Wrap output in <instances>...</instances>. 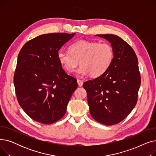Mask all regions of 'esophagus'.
Returning <instances> with one entry per match:
<instances>
[{"label": "esophagus", "mask_w": 156, "mask_h": 156, "mask_svg": "<svg viewBox=\"0 0 156 156\" xmlns=\"http://www.w3.org/2000/svg\"><path fill=\"white\" fill-rule=\"evenodd\" d=\"M77 83L79 87H81L83 85V81L80 80H77Z\"/></svg>", "instance_id": "esophagus-1"}]
</instances>
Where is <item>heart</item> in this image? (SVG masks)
I'll list each match as a JSON object with an SVG mask.
<instances>
[{
  "mask_svg": "<svg viewBox=\"0 0 156 156\" xmlns=\"http://www.w3.org/2000/svg\"><path fill=\"white\" fill-rule=\"evenodd\" d=\"M114 55L113 48L108 43L78 40L70 45L69 51H59L57 59L61 67L68 73L75 71L80 61L81 66L76 71L78 76L90 75L97 78L110 68Z\"/></svg>",
  "mask_w": 156,
  "mask_h": 156,
  "instance_id": "1",
  "label": "heart"
}]
</instances>
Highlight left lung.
Returning <instances> with one entry per match:
<instances>
[{"label":"left lung","instance_id":"obj_1","mask_svg":"<svg viewBox=\"0 0 156 156\" xmlns=\"http://www.w3.org/2000/svg\"><path fill=\"white\" fill-rule=\"evenodd\" d=\"M107 40L114 50V59L104 75L83 84L90 112L105 125L118 123L128 116L137 102L140 74L137 57L125 40L112 35H96Z\"/></svg>","mask_w":156,"mask_h":156}]
</instances>
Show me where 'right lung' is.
I'll return each instance as SVG.
<instances>
[{
  "label": "right lung",
  "instance_id": "right-lung-1",
  "mask_svg": "<svg viewBox=\"0 0 156 156\" xmlns=\"http://www.w3.org/2000/svg\"><path fill=\"white\" fill-rule=\"evenodd\" d=\"M75 35H41L28 41L19 53L14 76L16 97L23 111L40 123L62 118L78 87L76 80L67 75L57 59L59 49Z\"/></svg>",
  "mask_w": 156,
  "mask_h": 156
}]
</instances>
